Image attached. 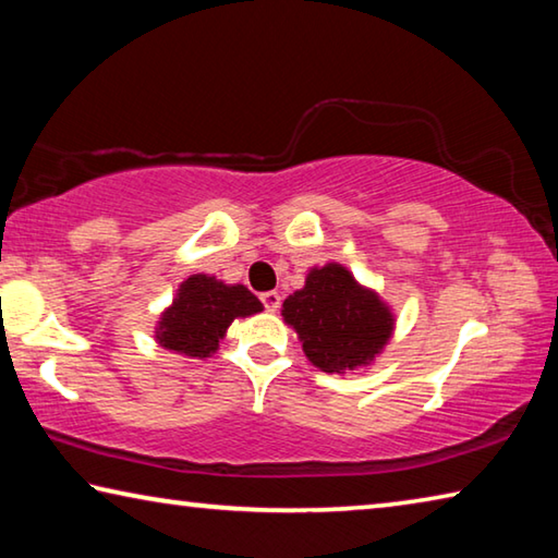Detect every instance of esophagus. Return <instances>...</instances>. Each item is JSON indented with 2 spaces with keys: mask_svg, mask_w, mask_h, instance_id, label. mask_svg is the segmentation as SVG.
Listing matches in <instances>:
<instances>
[{
  "mask_svg": "<svg viewBox=\"0 0 558 558\" xmlns=\"http://www.w3.org/2000/svg\"><path fill=\"white\" fill-rule=\"evenodd\" d=\"M260 302H263V307L268 310V313H276V310L280 307V295L276 290H268V292H263V295H260Z\"/></svg>",
  "mask_w": 558,
  "mask_h": 558,
  "instance_id": "obj_1",
  "label": "esophagus"
}]
</instances>
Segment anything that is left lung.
<instances>
[{"label": "left lung", "instance_id": "left-lung-1", "mask_svg": "<svg viewBox=\"0 0 558 558\" xmlns=\"http://www.w3.org/2000/svg\"><path fill=\"white\" fill-rule=\"evenodd\" d=\"M282 317L310 362L327 374L369 364L393 332L391 310L339 263L310 270L305 288L282 302Z\"/></svg>", "mask_w": 558, "mask_h": 558}]
</instances>
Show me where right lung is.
Instances as JSON below:
<instances>
[{
    "label": "right lung",
    "instance_id": "add662e5",
    "mask_svg": "<svg viewBox=\"0 0 558 558\" xmlns=\"http://www.w3.org/2000/svg\"><path fill=\"white\" fill-rule=\"evenodd\" d=\"M260 310V300L245 286H226L199 272L179 286L172 307L159 317L157 342L186 356H211L235 317Z\"/></svg>",
    "mask_w": 558,
    "mask_h": 558
}]
</instances>
